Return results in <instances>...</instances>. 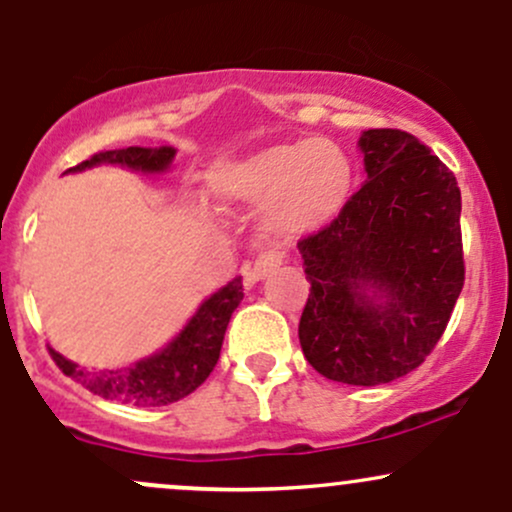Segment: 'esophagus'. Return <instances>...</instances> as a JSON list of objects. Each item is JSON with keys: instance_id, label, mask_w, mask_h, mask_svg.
<instances>
[{"instance_id": "1", "label": "esophagus", "mask_w": 512, "mask_h": 512, "mask_svg": "<svg viewBox=\"0 0 512 512\" xmlns=\"http://www.w3.org/2000/svg\"><path fill=\"white\" fill-rule=\"evenodd\" d=\"M276 267H281V252H276V250L260 252V255H257V260L245 267V281H248L250 286L257 284V281H262L264 276L272 274Z\"/></svg>"}]
</instances>
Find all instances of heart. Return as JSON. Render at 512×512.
Wrapping results in <instances>:
<instances>
[{
    "mask_svg": "<svg viewBox=\"0 0 512 512\" xmlns=\"http://www.w3.org/2000/svg\"><path fill=\"white\" fill-rule=\"evenodd\" d=\"M207 182L221 207H262V226L291 238L320 231L342 214L354 187V168L342 146L313 137L216 163Z\"/></svg>",
    "mask_w": 512,
    "mask_h": 512,
    "instance_id": "b5f03b06",
    "label": "heart"
}]
</instances>
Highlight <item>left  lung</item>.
<instances>
[{
    "instance_id": "obj_1",
    "label": "left lung",
    "mask_w": 512,
    "mask_h": 512,
    "mask_svg": "<svg viewBox=\"0 0 512 512\" xmlns=\"http://www.w3.org/2000/svg\"><path fill=\"white\" fill-rule=\"evenodd\" d=\"M368 180L330 226L298 243L310 281L298 339L317 373L383 385L426 361L460 298L462 197L414 134L358 139Z\"/></svg>"
}]
</instances>
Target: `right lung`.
I'll list each match as a JSON object with an SVG mask.
<instances>
[{
  "label": "right lung",
  "mask_w": 512,
  "mask_h": 512,
  "mask_svg": "<svg viewBox=\"0 0 512 512\" xmlns=\"http://www.w3.org/2000/svg\"><path fill=\"white\" fill-rule=\"evenodd\" d=\"M173 158V146H161V149L127 146V149L93 154L88 161L69 168L67 173L93 168L98 163H115V166L144 170V173H163L173 163ZM240 301H243V279L236 276L199 305L185 330L166 349L127 368L86 370L67 361L55 349H50V356L64 375L84 385L93 395L132 404V407H166V404L178 402V399L195 392L209 378L216 361H219L228 320H231Z\"/></svg>",
  "instance_id": "add662e5"
}]
</instances>
